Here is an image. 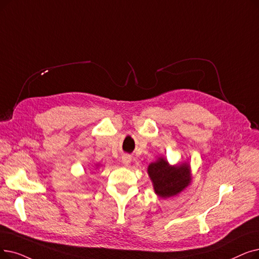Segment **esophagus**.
Segmentation results:
<instances>
[{
    "label": "esophagus",
    "mask_w": 259,
    "mask_h": 259,
    "mask_svg": "<svg viewBox=\"0 0 259 259\" xmlns=\"http://www.w3.org/2000/svg\"><path fill=\"white\" fill-rule=\"evenodd\" d=\"M121 162H122V164H125L126 166H128L131 163V156L129 154H123L121 156Z\"/></svg>",
    "instance_id": "34e87169"
}]
</instances>
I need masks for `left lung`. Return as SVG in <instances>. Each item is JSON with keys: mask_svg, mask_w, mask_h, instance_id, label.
Wrapping results in <instances>:
<instances>
[{"mask_svg": "<svg viewBox=\"0 0 259 259\" xmlns=\"http://www.w3.org/2000/svg\"><path fill=\"white\" fill-rule=\"evenodd\" d=\"M154 193L166 199L177 196L184 190L192 181L190 166L187 163L171 166L164 157H159L148 166Z\"/></svg>", "mask_w": 259, "mask_h": 259, "instance_id": "obj_1", "label": "left lung"}]
</instances>
